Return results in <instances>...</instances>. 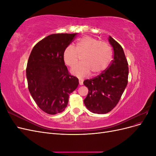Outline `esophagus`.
<instances>
[{
  "instance_id": "34e87169",
  "label": "esophagus",
  "mask_w": 156,
  "mask_h": 156,
  "mask_svg": "<svg viewBox=\"0 0 156 156\" xmlns=\"http://www.w3.org/2000/svg\"><path fill=\"white\" fill-rule=\"evenodd\" d=\"M79 84H80V85H83V80L82 79H79Z\"/></svg>"
}]
</instances>
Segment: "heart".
Segmentation results:
<instances>
[{
	"instance_id": "b5f03b06",
	"label": "heart",
	"mask_w": 156,
	"mask_h": 156,
	"mask_svg": "<svg viewBox=\"0 0 156 156\" xmlns=\"http://www.w3.org/2000/svg\"><path fill=\"white\" fill-rule=\"evenodd\" d=\"M112 56V49L106 42L92 37L80 39L76 48L68 45L64 51V60L70 67H73L82 57V63L72 69V73L80 77H86L92 72L96 75L104 71L109 64Z\"/></svg>"
}]
</instances>
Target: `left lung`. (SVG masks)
<instances>
[{
  "label": "left lung",
  "instance_id": "left-lung-1",
  "mask_svg": "<svg viewBox=\"0 0 156 156\" xmlns=\"http://www.w3.org/2000/svg\"><path fill=\"white\" fill-rule=\"evenodd\" d=\"M108 41L114 51L111 64L101 74L83 82L88 89L84 105L90 111L96 114H105L112 110L128 82V63L124 50L111 36Z\"/></svg>",
  "mask_w": 156,
  "mask_h": 156
}]
</instances>
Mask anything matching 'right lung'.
I'll return each mask as SVG.
<instances>
[{"instance_id": "1", "label": "right lung", "mask_w": 156, "mask_h": 156, "mask_svg": "<svg viewBox=\"0 0 156 156\" xmlns=\"http://www.w3.org/2000/svg\"><path fill=\"white\" fill-rule=\"evenodd\" d=\"M75 34H53L33 48L27 62L28 88L37 105L49 115L63 112L69 94L77 88L79 79L71 75L64 60L65 49Z\"/></svg>"}]
</instances>
